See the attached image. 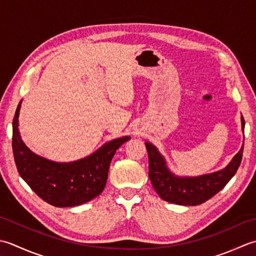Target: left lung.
<instances>
[{
  "label": "left lung",
  "mask_w": 256,
  "mask_h": 256,
  "mask_svg": "<svg viewBox=\"0 0 256 256\" xmlns=\"http://www.w3.org/2000/svg\"><path fill=\"white\" fill-rule=\"evenodd\" d=\"M242 130L245 122L241 117ZM149 158V178L161 199L180 206H198L211 199L226 186L241 164L243 148L234 156L226 168L199 176H174L166 166V160L158 149L150 142H144Z\"/></svg>",
  "instance_id": "obj_1"
}]
</instances>
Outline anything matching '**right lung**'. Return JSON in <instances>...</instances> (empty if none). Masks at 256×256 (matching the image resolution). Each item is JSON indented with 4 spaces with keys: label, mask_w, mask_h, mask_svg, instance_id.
<instances>
[{
    "label": "right lung",
    "mask_w": 256,
    "mask_h": 256,
    "mask_svg": "<svg viewBox=\"0 0 256 256\" xmlns=\"http://www.w3.org/2000/svg\"><path fill=\"white\" fill-rule=\"evenodd\" d=\"M20 102L13 118L12 147L20 176L45 202L58 208L80 206L102 192L109 164L116 150L130 139H114L88 157L72 162H55L40 157L26 147L18 132Z\"/></svg>",
    "instance_id": "1"
}]
</instances>
